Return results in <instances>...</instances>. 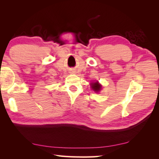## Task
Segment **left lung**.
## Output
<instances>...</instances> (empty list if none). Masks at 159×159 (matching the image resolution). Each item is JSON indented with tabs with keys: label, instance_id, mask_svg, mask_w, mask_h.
Segmentation results:
<instances>
[{
	"label": "left lung",
	"instance_id": "8db88e82",
	"mask_svg": "<svg viewBox=\"0 0 159 159\" xmlns=\"http://www.w3.org/2000/svg\"><path fill=\"white\" fill-rule=\"evenodd\" d=\"M90 86H91V88H92V89L96 93L99 92V91H100L102 89V85L99 84L98 81L91 83Z\"/></svg>",
	"mask_w": 159,
	"mask_h": 159
}]
</instances>
